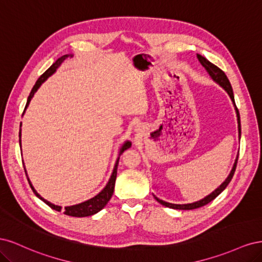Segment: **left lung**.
<instances>
[{"mask_svg": "<svg viewBox=\"0 0 262 262\" xmlns=\"http://www.w3.org/2000/svg\"><path fill=\"white\" fill-rule=\"evenodd\" d=\"M196 58L198 60L200 61V63L202 64V67L207 70V72L209 73V75L212 77V80L214 82H216L221 87H223V89L227 92L228 96L231 97L233 104H234V107H235V110H236V115H237V122H238V137L241 139V133H242V129H241V117H239V112L238 109H237L236 105H235V99H234V93H233V89H232V85L231 83H229L227 76L225 75V73L222 71L220 68H217L216 66H214L213 63H211L209 60L205 59L204 57H202V55L200 54H196ZM237 161H238V156L236 157V161H235V164L233 166L232 168V171L229 172L228 177L225 179V181L217 189L214 190V191L212 193H210L209 195H207L205 198H203L202 200L200 201H196V202H193V203H188V204H173V203H169V202H165L161 199H158L157 196L154 195V198L156 199V201L160 202L161 204L165 205V207L167 208H170V209H177V210H193V209H198V208H201L203 207V205L210 203L212 200L215 199V198L223 191V190L228 186L229 182H231L234 173H235V169H236V166H237Z\"/></svg>", "mask_w": 262, "mask_h": 262, "instance_id": "8db88e82", "label": "left lung"}]
</instances>
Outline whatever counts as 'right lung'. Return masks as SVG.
<instances>
[{"label":"right lung","instance_id":"obj_1","mask_svg":"<svg viewBox=\"0 0 262 262\" xmlns=\"http://www.w3.org/2000/svg\"><path fill=\"white\" fill-rule=\"evenodd\" d=\"M68 57H72V54H66V55H62L61 58H59L57 61H55L53 64L46 71V72L38 78L36 84L34 85L33 90H31L29 96H28V99H27V104H26V107L25 109H24V113H25L26 108L28 107L29 102L31 100V98H33V96L35 95V93L37 92V90L40 87V85L48 78L50 75H52L55 71H57V69L61 66V63L64 61ZM23 113V114H24ZM21 125V123H20ZM19 145H20V130H19ZM131 146V142L126 141L124 142V144L121 146L120 148V152H119V156H120L125 149H128L129 147ZM118 164H119V157L118 160L115 164V167H114V170H113V173H112V177H110L108 184L106 185V187L101 190V191L97 194L95 195L94 198H92V199L87 200V201H84L82 203H78V204H75V205H71V207H66L64 209H62L60 205H55L49 201H47L46 199H43V198L39 194L35 188L33 187V185H31V182L28 179V182L29 185L31 187V189H33L34 193L39 198V199L42 200L46 204H48L49 207L55 211H63V213L66 214V215H70V216H75V217H84V216H91L93 215V214H96L97 212H99L101 209H104L106 207V204L108 203V201L112 199V196L114 194V189H115V182H116V178H117V169H118ZM24 169H25V166H24ZM25 172H26V169H25ZM26 176H27V172H26Z\"/></svg>","mask_w":262,"mask_h":262}]
</instances>
